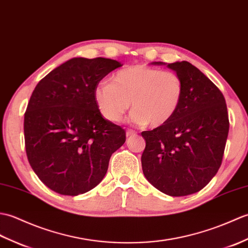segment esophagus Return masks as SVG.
<instances>
[{"mask_svg":"<svg viewBox=\"0 0 248 248\" xmlns=\"http://www.w3.org/2000/svg\"><path fill=\"white\" fill-rule=\"evenodd\" d=\"M137 133L134 130V129H127V131H126V136L127 137H133L135 136Z\"/></svg>","mask_w":248,"mask_h":248,"instance_id":"1","label":"esophagus"}]
</instances>
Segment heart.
<instances>
[{
	"instance_id": "obj_1",
	"label": "heart",
	"mask_w": 248,
	"mask_h": 248,
	"mask_svg": "<svg viewBox=\"0 0 248 248\" xmlns=\"http://www.w3.org/2000/svg\"><path fill=\"white\" fill-rule=\"evenodd\" d=\"M183 96L184 82L177 73L143 64L120 70L111 82L101 81L94 88V100L104 118L119 122L131 102V122L152 127L169 122Z\"/></svg>"
}]
</instances>
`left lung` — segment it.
I'll list each match as a JSON object with an SVG mask.
<instances>
[{
  "mask_svg": "<svg viewBox=\"0 0 248 248\" xmlns=\"http://www.w3.org/2000/svg\"><path fill=\"white\" fill-rule=\"evenodd\" d=\"M161 64V62H155ZM184 82V96L169 122L141 133V162L146 179L170 196L196 193L221 167L229 131L225 97L188 62L169 63Z\"/></svg>",
  "mask_w": 248,
  "mask_h": 248,
  "instance_id": "obj_1",
  "label": "left lung"
}]
</instances>
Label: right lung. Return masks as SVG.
Wrapping results in <instances>:
<instances>
[{"instance_id": "1", "label": "right lung", "mask_w": 248, "mask_h": 248, "mask_svg": "<svg viewBox=\"0 0 248 248\" xmlns=\"http://www.w3.org/2000/svg\"><path fill=\"white\" fill-rule=\"evenodd\" d=\"M122 67L108 58H72L38 82L24 113L27 159L38 177L62 195L86 193L101 183L126 131L103 118L94 88Z\"/></svg>"}]
</instances>
